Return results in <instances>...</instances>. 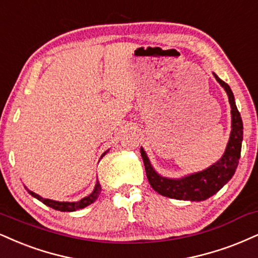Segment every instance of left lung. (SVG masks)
<instances>
[{
	"label": "left lung",
	"instance_id": "8db88e82",
	"mask_svg": "<svg viewBox=\"0 0 258 258\" xmlns=\"http://www.w3.org/2000/svg\"><path fill=\"white\" fill-rule=\"evenodd\" d=\"M214 76L227 92L229 104L232 108V132L225 154L219 162L213 164L203 172L195 173L182 179H167L162 178L155 172L149 162L145 151L141 149L149 184L157 194L162 196L192 202L204 201L215 195L220 188H222L223 185L227 184L237 169L239 159H240L241 142H243V121L235 105L233 92L228 84L222 82L216 74Z\"/></svg>",
	"mask_w": 258,
	"mask_h": 258
}]
</instances>
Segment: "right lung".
Segmentation results:
<instances>
[{"label":"right lung","mask_w":258,"mask_h":258,"mask_svg":"<svg viewBox=\"0 0 258 258\" xmlns=\"http://www.w3.org/2000/svg\"><path fill=\"white\" fill-rule=\"evenodd\" d=\"M101 190H102L101 185H99L97 182V184H96V186H95V190L91 195H89L88 197L83 198V200H80L79 202H71V203H70V202L51 201V200H48V198L40 197L37 194H35V192H32L30 190H29V192H30L31 196L36 197L37 200L42 202V203H44L45 206L52 208V209L60 210V212H76V210L83 209V208L88 207L89 204L94 203V202L98 198L99 195H101Z\"/></svg>","instance_id":"obj_1"}]
</instances>
